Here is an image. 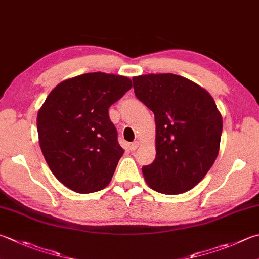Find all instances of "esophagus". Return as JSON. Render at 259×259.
Wrapping results in <instances>:
<instances>
[{"mask_svg":"<svg viewBox=\"0 0 259 259\" xmlns=\"http://www.w3.org/2000/svg\"><path fill=\"white\" fill-rule=\"evenodd\" d=\"M139 145H140V142H139V141H134L133 143H131V144H130V150L132 151V152H133V151H135L136 149L139 148Z\"/></svg>","mask_w":259,"mask_h":259,"instance_id":"esophagus-1","label":"esophagus"}]
</instances>
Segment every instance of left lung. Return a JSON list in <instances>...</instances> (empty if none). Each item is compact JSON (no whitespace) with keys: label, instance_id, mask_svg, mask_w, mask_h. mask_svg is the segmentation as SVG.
Returning <instances> with one entry per match:
<instances>
[{"label":"left lung","instance_id":"8db88e82","mask_svg":"<svg viewBox=\"0 0 259 259\" xmlns=\"http://www.w3.org/2000/svg\"><path fill=\"white\" fill-rule=\"evenodd\" d=\"M138 99L153 111L155 159L143 167L155 192L177 195L194 188L215 162L222 116L208 92L172 73L133 77Z\"/></svg>","mask_w":259,"mask_h":259}]
</instances>
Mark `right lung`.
I'll use <instances>...</instances> for the list:
<instances>
[{
    "label": "right lung",
    "mask_w": 259,
    "mask_h": 259,
    "mask_svg": "<svg viewBox=\"0 0 259 259\" xmlns=\"http://www.w3.org/2000/svg\"><path fill=\"white\" fill-rule=\"evenodd\" d=\"M132 88L131 79L85 73L58 83L37 115L39 145L53 175L79 194L110 183L124 149L108 108Z\"/></svg>",
    "instance_id": "right-lung-1"
}]
</instances>
